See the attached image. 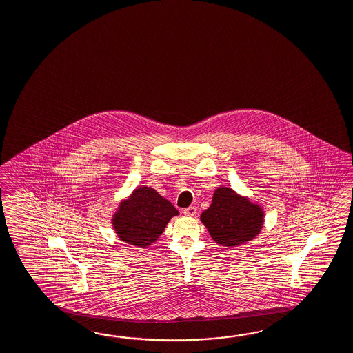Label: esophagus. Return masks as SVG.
I'll return each instance as SVG.
<instances>
[{"label":"esophagus","mask_w":353,"mask_h":353,"mask_svg":"<svg viewBox=\"0 0 353 353\" xmlns=\"http://www.w3.org/2000/svg\"><path fill=\"white\" fill-rule=\"evenodd\" d=\"M183 213H184L185 216H195V213H196V207H194V205H190V207H188L185 210H183Z\"/></svg>","instance_id":"obj_1"}]
</instances>
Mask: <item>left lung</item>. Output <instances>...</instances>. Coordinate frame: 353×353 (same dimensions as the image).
Listing matches in <instances>:
<instances>
[{
    "mask_svg": "<svg viewBox=\"0 0 353 353\" xmlns=\"http://www.w3.org/2000/svg\"><path fill=\"white\" fill-rule=\"evenodd\" d=\"M210 237L222 246L236 248L254 240L263 228V210L231 188L216 189L212 204L201 216Z\"/></svg>",
    "mask_w": 353,
    "mask_h": 353,
    "instance_id": "left-lung-1",
    "label": "left lung"
}]
</instances>
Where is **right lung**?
Wrapping results in <instances>:
<instances>
[{
  "label": "right lung",
  "mask_w": 353,
  "mask_h": 353,
  "mask_svg": "<svg viewBox=\"0 0 353 353\" xmlns=\"http://www.w3.org/2000/svg\"><path fill=\"white\" fill-rule=\"evenodd\" d=\"M178 210L150 187H140L121 203L112 225L121 241L137 248H148L164 232Z\"/></svg>",
  "instance_id": "right-lung-1"
}]
</instances>
